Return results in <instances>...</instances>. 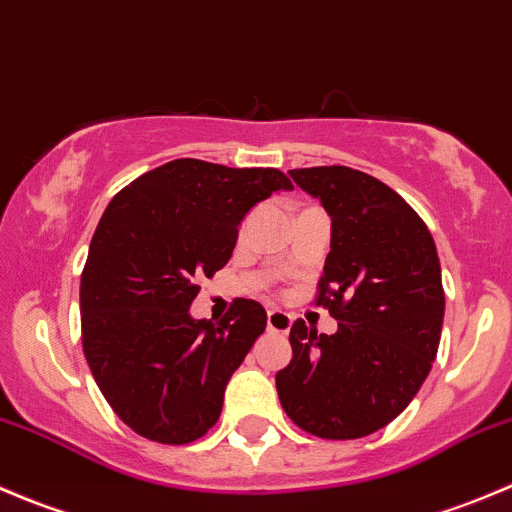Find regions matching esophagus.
<instances>
[{"mask_svg":"<svg viewBox=\"0 0 512 512\" xmlns=\"http://www.w3.org/2000/svg\"><path fill=\"white\" fill-rule=\"evenodd\" d=\"M267 329L277 334H287L289 329H292V317L280 312V309H270V312H267Z\"/></svg>","mask_w":512,"mask_h":512,"instance_id":"1","label":"esophagus"}]
</instances>
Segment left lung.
<instances>
[{
    "label": "left lung",
    "mask_w": 512,
    "mask_h": 512,
    "mask_svg": "<svg viewBox=\"0 0 512 512\" xmlns=\"http://www.w3.org/2000/svg\"><path fill=\"white\" fill-rule=\"evenodd\" d=\"M289 175L332 218L317 304L339 327L292 324V361L275 376L280 404L312 436H369L411 404L436 359L446 307L436 242L399 193L361 170Z\"/></svg>",
    "instance_id": "8db88e82"
}]
</instances>
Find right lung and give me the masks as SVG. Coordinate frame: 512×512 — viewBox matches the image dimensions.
Segmentation results:
<instances>
[{
    "instance_id": "add662e5",
    "label": "right lung",
    "mask_w": 512,
    "mask_h": 512,
    "mask_svg": "<svg viewBox=\"0 0 512 512\" xmlns=\"http://www.w3.org/2000/svg\"><path fill=\"white\" fill-rule=\"evenodd\" d=\"M277 190L275 168L178 158L108 203L81 275V339L111 409L138 436L170 446L218 423L225 386L265 332L267 312L235 299L220 322L193 319L200 277L232 257L242 218Z\"/></svg>"
}]
</instances>
